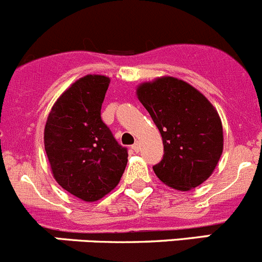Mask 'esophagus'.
I'll return each mask as SVG.
<instances>
[{
  "label": "esophagus",
  "mask_w": 262,
  "mask_h": 262,
  "mask_svg": "<svg viewBox=\"0 0 262 262\" xmlns=\"http://www.w3.org/2000/svg\"><path fill=\"white\" fill-rule=\"evenodd\" d=\"M132 148H133L134 152H138V151L141 150V143H139V142H136V143H134L133 146H132Z\"/></svg>",
  "instance_id": "34e87169"
}]
</instances>
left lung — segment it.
Instances as JSON below:
<instances>
[{
    "label": "left lung",
    "mask_w": 262,
    "mask_h": 262,
    "mask_svg": "<svg viewBox=\"0 0 262 262\" xmlns=\"http://www.w3.org/2000/svg\"><path fill=\"white\" fill-rule=\"evenodd\" d=\"M137 95L163 138L164 155L152 167L159 180L181 191L202 185L224 148L221 119L211 102L169 76L139 85Z\"/></svg>",
    "instance_id": "8db88e82"
}]
</instances>
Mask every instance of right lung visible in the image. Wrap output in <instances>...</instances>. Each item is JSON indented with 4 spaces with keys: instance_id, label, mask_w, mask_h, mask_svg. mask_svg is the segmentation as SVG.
<instances>
[{
    "instance_id": "obj_1",
    "label": "right lung",
    "mask_w": 262,
    "mask_h": 262,
    "mask_svg": "<svg viewBox=\"0 0 262 262\" xmlns=\"http://www.w3.org/2000/svg\"><path fill=\"white\" fill-rule=\"evenodd\" d=\"M110 79L88 75L55 102L43 132L53 176L70 194L95 202L117 186L128 150L117 143L101 117Z\"/></svg>"
}]
</instances>
